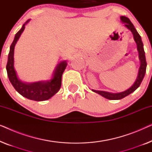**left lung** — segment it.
<instances>
[{
    "label": "left lung",
    "instance_id": "obj_1",
    "mask_svg": "<svg viewBox=\"0 0 152 152\" xmlns=\"http://www.w3.org/2000/svg\"><path fill=\"white\" fill-rule=\"evenodd\" d=\"M120 19H121V21L124 23V26H126V28L129 29L131 32H132L133 35H134V41H136L137 44V50L138 51L139 54V59H140V68H139L138 70V77H137L136 82H134V84L132 85V86L130 87L129 88L127 89V90L123 91V92L121 93H112L109 92H107V91H95L93 90V92L98 93L102 96L105 97V98L111 99V100H116V99H120L124 98L126 96H127L131 93L134 92L136 90L137 88L140 86V85L142 82V81L144 78L145 72H146V68H147V62H146V58H145V51L144 48H143V43L142 42V39H141V37L140 34H138V32H137L136 28L134 25L132 24V23L131 22L129 18L126 17V16H122L120 17Z\"/></svg>",
    "mask_w": 152,
    "mask_h": 152
}]
</instances>
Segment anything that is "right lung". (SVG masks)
<instances>
[{"mask_svg": "<svg viewBox=\"0 0 152 152\" xmlns=\"http://www.w3.org/2000/svg\"><path fill=\"white\" fill-rule=\"evenodd\" d=\"M29 20L30 19L23 25L21 29L16 33L14 37L13 42L10 46L6 69H7V76L12 86L22 96L34 101H45L50 98L59 91L61 86L62 74L66 69L67 62L66 61H63L58 64L54 72L53 78L49 81L25 83L18 78L14 67V47L20 34L23 32L25 26L28 23Z\"/></svg>", "mask_w": 152, "mask_h": 152, "instance_id": "right-lung-1", "label": "right lung"}]
</instances>
